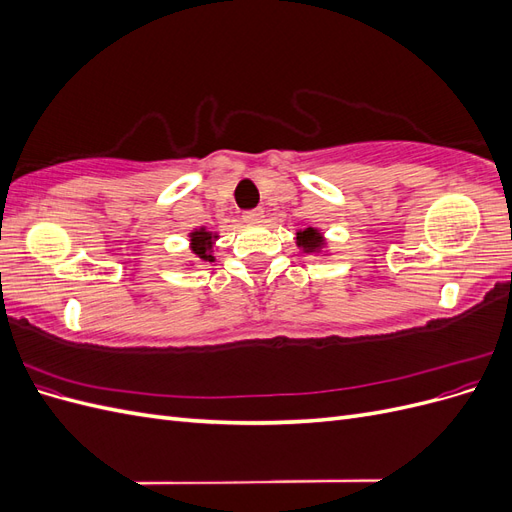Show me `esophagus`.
I'll return each mask as SVG.
<instances>
[{"label":"esophagus","mask_w":512,"mask_h":512,"mask_svg":"<svg viewBox=\"0 0 512 512\" xmlns=\"http://www.w3.org/2000/svg\"><path fill=\"white\" fill-rule=\"evenodd\" d=\"M262 218H265V211H262V209H252V211L243 213L245 224H258V222H262Z\"/></svg>","instance_id":"34e87169"}]
</instances>
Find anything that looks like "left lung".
<instances>
[{
    "instance_id": "8db88e82",
    "label": "left lung",
    "mask_w": 512,
    "mask_h": 512,
    "mask_svg": "<svg viewBox=\"0 0 512 512\" xmlns=\"http://www.w3.org/2000/svg\"><path fill=\"white\" fill-rule=\"evenodd\" d=\"M294 243H297L303 254H314V256H327L329 254V241L322 235L320 228L307 226L294 232Z\"/></svg>"
}]
</instances>
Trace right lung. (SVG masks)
<instances>
[{
	"label": "right lung",
	"instance_id": "obj_1",
	"mask_svg": "<svg viewBox=\"0 0 512 512\" xmlns=\"http://www.w3.org/2000/svg\"><path fill=\"white\" fill-rule=\"evenodd\" d=\"M190 239V252L198 262H215V241L220 239L218 232L209 230L207 226H198L188 232ZM188 267H194V260H188Z\"/></svg>",
	"mask_w": 512,
	"mask_h": 512
}]
</instances>
